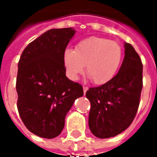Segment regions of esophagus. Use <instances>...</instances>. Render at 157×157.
I'll return each mask as SVG.
<instances>
[{
	"label": "esophagus",
	"instance_id": "obj_1",
	"mask_svg": "<svg viewBox=\"0 0 157 157\" xmlns=\"http://www.w3.org/2000/svg\"><path fill=\"white\" fill-rule=\"evenodd\" d=\"M87 90H88V87H86V86H83V92H84V94H86V92H87Z\"/></svg>",
	"mask_w": 157,
	"mask_h": 157
}]
</instances>
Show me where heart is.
I'll return each mask as SVG.
<instances>
[{"mask_svg":"<svg viewBox=\"0 0 157 157\" xmlns=\"http://www.w3.org/2000/svg\"><path fill=\"white\" fill-rule=\"evenodd\" d=\"M123 56L119 44L104 38L91 37L79 42L74 50L65 48L63 63L66 75L71 81L78 79L86 66V74L92 82L102 86L114 78Z\"/></svg>","mask_w":157,"mask_h":157,"instance_id":"heart-1","label":"heart"}]
</instances>
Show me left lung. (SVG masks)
Here are the masks:
<instances>
[{
  "mask_svg": "<svg viewBox=\"0 0 157 157\" xmlns=\"http://www.w3.org/2000/svg\"><path fill=\"white\" fill-rule=\"evenodd\" d=\"M141 59L134 47L124 43V58L112 81L86 93L91 102L88 124L96 137L107 139L124 131L134 120L142 90Z\"/></svg>",
  "mask_w": 157,
  "mask_h": 157,
  "instance_id": "8db88e82",
  "label": "left lung"
}]
</instances>
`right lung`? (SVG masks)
<instances>
[{
    "label": "right lung",
    "mask_w": 157,
    "mask_h": 157,
    "mask_svg": "<svg viewBox=\"0 0 157 157\" xmlns=\"http://www.w3.org/2000/svg\"><path fill=\"white\" fill-rule=\"evenodd\" d=\"M72 28L49 29L22 52L17 76V109L27 128L39 137H57L76 98L79 83L65 75L63 52L75 35Z\"/></svg>",
    "instance_id": "add662e5"
}]
</instances>
